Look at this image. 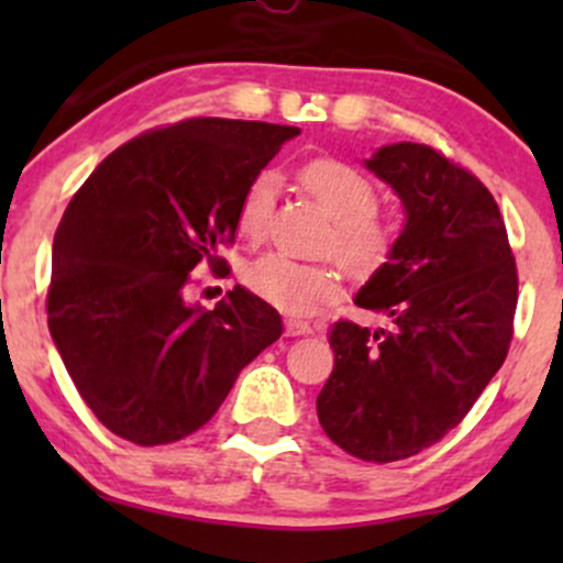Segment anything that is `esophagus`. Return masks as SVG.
<instances>
[{
    "label": "esophagus",
    "mask_w": 563,
    "mask_h": 563,
    "mask_svg": "<svg viewBox=\"0 0 563 563\" xmlns=\"http://www.w3.org/2000/svg\"><path fill=\"white\" fill-rule=\"evenodd\" d=\"M314 328L309 325L307 320H296V318H288L286 320V333L288 335H307V333H312Z\"/></svg>",
    "instance_id": "1"
}]
</instances>
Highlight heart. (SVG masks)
I'll return each instance as SVG.
<instances>
[{"instance_id":"obj_1","label":"heart","mask_w":563,"mask_h":563,"mask_svg":"<svg viewBox=\"0 0 563 563\" xmlns=\"http://www.w3.org/2000/svg\"><path fill=\"white\" fill-rule=\"evenodd\" d=\"M299 185L331 217L320 241V254L333 256L352 275H373L386 267L399 241V228L389 211L376 206L371 177L339 158H309L299 169ZM277 177L260 172L238 203L235 228L245 241H262L273 217ZM245 288L280 312L307 314L341 288V273L328 262L303 264L283 254H264L243 269Z\"/></svg>"}]
</instances>
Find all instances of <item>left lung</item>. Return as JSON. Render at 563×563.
Masks as SVG:
<instances>
[{
  "label": "left lung",
  "mask_w": 563,
  "mask_h": 563,
  "mask_svg": "<svg viewBox=\"0 0 563 563\" xmlns=\"http://www.w3.org/2000/svg\"><path fill=\"white\" fill-rule=\"evenodd\" d=\"M365 166L407 211L389 264L354 296L389 328L335 322L318 418L349 455L391 463L455 429L500 371L519 273L493 192L466 166L418 142L380 147Z\"/></svg>",
  "instance_id": "1"
}]
</instances>
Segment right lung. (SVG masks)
I'll use <instances>...</instances> for the list:
<instances>
[{
	"mask_svg": "<svg viewBox=\"0 0 563 563\" xmlns=\"http://www.w3.org/2000/svg\"><path fill=\"white\" fill-rule=\"evenodd\" d=\"M299 129L185 119L124 142L70 198L53 243L47 322L97 421L140 448L214 418L238 373L280 339V314L235 286L187 301L192 273L228 275L245 187Z\"/></svg>",
	"mask_w": 563,
	"mask_h": 563,
	"instance_id": "add662e5",
	"label": "right lung"
}]
</instances>
